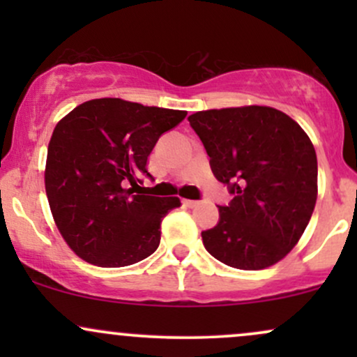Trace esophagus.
Instances as JSON below:
<instances>
[{
  "label": "esophagus",
  "mask_w": 357,
  "mask_h": 357,
  "mask_svg": "<svg viewBox=\"0 0 357 357\" xmlns=\"http://www.w3.org/2000/svg\"><path fill=\"white\" fill-rule=\"evenodd\" d=\"M184 204H186L188 208H196L199 204V202H196V199H184L183 202Z\"/></svg>",
  "instance_id": "34e87169"
}]
</instances>
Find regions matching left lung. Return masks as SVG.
I'll return each instance as SVG.
<instances>
[{
	"label": "left lung",
	"mask_w": 357,
	"mask_h": 357,
	"mask_svg": "<svg viewBox=\"0 0 357 357\" xmlns=\"http://www.w3.org/2000/svg\"><path fill=\"white\" fill-rule=\"evenodd\" d=\"M215 178L233 195L220 221L202 233L216 260L261 270L301 240L317 202V155L305 130L267 105L199 110L188 117Z\"/></svg>",
	"instance_id": "1"
}]
</instances>
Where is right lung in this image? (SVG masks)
Listing matches in <instances>:
<instances>
[{
    "label": "right lung",
    "mask_w": 357,
    "mask_h": 357,
    "mask_svg": "<svg viewBox=\"0 0 357 357\" xmlns=\"http://www.w3.org/2000/svg\"><path fill=\"white\" fill-rule=\"evenodd\" d=\"M184 117L186 110L105 97L59 121L48 142L45 190L60 235L82 260L116 268L155 252L161 220L181 202L132 192L149 176L147 158L159 136Z\"/></svg>",
    "instance_id": "right-lung-1"
}]
</instances>
